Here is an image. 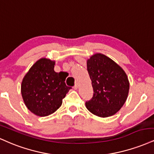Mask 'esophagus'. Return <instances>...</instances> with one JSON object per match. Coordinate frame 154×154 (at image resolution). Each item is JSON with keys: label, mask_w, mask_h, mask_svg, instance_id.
<instances>
[{"label": "esophagus", "mask_w": 154, "mask_h": 154, "mask_svg": "<svg viewBox=\"0 0 154 154\" xmlns=\"http://www.w3.org/2000/svg\"><path fill=\"white\" fill-rule=\"evenodd\" d=\"M78 88H79V84H78V83H76V84H75V86H73V88H74V89H77Z\"/></svg>", "instance_id": "obj_1"}]
</instances>
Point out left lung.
Masks as SVG:
<instances>
[{
	"mask_svg": "<svg viewBox=\"0 0 154 154\" xmlns=\"http://www.w3.org/2000/svg\"><path fill=\"white\" fill-rule=\"evenodd\" d=\"M94 94L86 106L92 114L107 117L116 114L128 98L130 84L125 72L115 61L101 53L87 60Z\"/></svg>",
	"mask_w": 154,
	"mask_h": 154,
	"instance_id": "1",
	"label": "left lung"
}]
</instances>
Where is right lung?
<instances>
[{
	"instance_id": "add662e5",
	"label": "right lung",
	"mask_w": 154,
	"mask_h": 154,
	"mask_svg": "<svg viewBox=\"0 0 154 154\" xmlns=\"http://www.w3.org/2000/svg\"><path fill=\"white\" fill-rule=\"evenodd\" d=\"M55 61L41 58L30 68L21 83V95L26 107L39 117L52 114L61 106L71 87L61 73L54 70Z\"/></svg>"
}]
</instances>
